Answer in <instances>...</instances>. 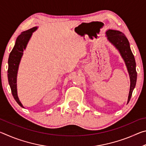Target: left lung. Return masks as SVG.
<instances>
[{
    "mask_svg": "<svg viewBox=\"0 0 146 146\" xmlns=\"http://www.w3.org/2000/svg\"><path fill=\"white\" fill-rule=\"evenodd\" d=\"M108 40L117 48L125 62L130 77V89L128 96L127 104L129 102L132 96L137 82V73L136 71V62L134 55L131 50L129 41L126 36L122 32L113 29H109L106 31Z\"/></svg>",
    "mask_w": 146,
    "mask_h": 146,
    "instance_id": "1",
    "label": "left lung"
}]
</instances>
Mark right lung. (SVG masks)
<instances>
[{"instance_id":"add662e5","label":"right lung","mask_w":146,"mask_h":146,"mask_svg":"<svg viewBox=\"0 0 146 146\" xmlns=\"http://www.w3.org/2000/svg\"><path fill=\"white\" fill-rule=\"evenodd\" d=\"M36 29H37V27H33L28 30L22 32L21 34L17 38L15 44L9 54L8 58V77L9 84L10 86L12 95H13L15 100L20 106L23 108H24L23 106L20 102L18 95H17V75L20 62H21L22 56L23 55V51L26 48L32 33L35 31H36Z\"/></svg>"}]
</instances>
